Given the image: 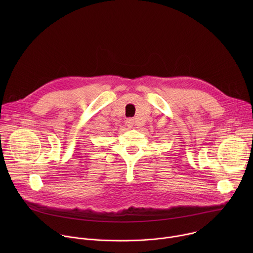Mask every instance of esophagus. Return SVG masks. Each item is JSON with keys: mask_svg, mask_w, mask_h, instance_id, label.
I'll use <instances>...</instances> for the list:
<instances>
[{"mask_svg": "<svg viewBox=\"0 0 253 253\" xmlns=\"http://www.w3.org/2000/svg\"><path fill=\"white\" fill-rule=\"evenodd\" d=\"M126 126L128 127V128H133V127H135L136 126V122H135V120L134 119H132V118H130V119H127L126 120Z\"/></svg>", "mask_w": 253, "mask_h": 253, "instance_id": "esophagus-1", "label": "esophagus"}]
</instances>
